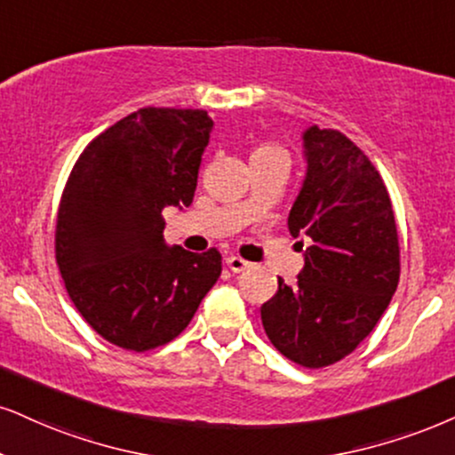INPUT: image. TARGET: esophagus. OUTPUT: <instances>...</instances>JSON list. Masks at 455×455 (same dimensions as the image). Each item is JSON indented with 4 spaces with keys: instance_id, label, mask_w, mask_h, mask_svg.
<instances>
[{
    "instance_id": "obj_1",
    "label": "esophagus",
    "mask_w": 455,
    "mask_h": 455,
    "mask_svg": "<svg viewBox=\"0 0 455 455\" xmlns=\"http://www.w3.org/2000/svg\"><path fill=\"white\" fill-rule=\"evenodd\" d=\"M226 266L229 267V270L232 272H244V270H249L251 267V263L249 261H244L243 257H236V255H232V257H228L226 259Z\"/></svg>"
}]
</instances>
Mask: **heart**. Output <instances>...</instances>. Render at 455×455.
Here are the masks:
<instances>
[{
	"instance_id": "heart-1",
	"label": "heart",
	"mask_w": 455,
	"mask_h": 455,
	"mask_svg": "<svg viewBox=\"0 0 455 455\" xmlns=\"http://www.w3.org/2000/svg\"><path fill=\"white\" fill-rule=\"evenodd\" d=\"M261 149H278V148H274V145H261V148L257 151H261Z\"/></svg>"
}]
</instances>
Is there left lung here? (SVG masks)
<instances>
[{
	"instance_id": "obj_1",
	"label": "left lung",
	"mask_w": 455,
	"mask_h": 455,
	"mask_svg": "<svg viewBox=\"0 0 455 455\" xmlns=\"http://www.w3.org/2000/svg\"><path fill=\"white\" fill-rule=\"evenodd\" d=\"M307 172L289 229L312 238L304 270L261 306L274 347L297 364L341 361L371 333L401 276V246L388 189L371 160L346 134L304 132Z\"/></svg>"
}]
</instances>
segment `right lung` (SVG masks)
Instances as JSON below:
<instances>
[{"label": "right lung", "instance_id": "add662e5", "mask_svg": "<svg viewBox=\"0 0 455 455\" xmlns=\"http://www.w3.org/2000/svg\"><path fill=\"white\" fill-rule=\"evenodd\" d=\"M212 120L143 108L94 137L71 168L54 253L73 306L109 344L154 350L188 327L221 274V253L164 244L166 206L194 200Z\"/></svg>", "mask_w": 455, "mask_h": 455}]
</instances>
